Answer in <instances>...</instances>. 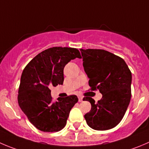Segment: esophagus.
Wrapping results in <instances>:
<instances>
[{
    "instance_id": "34e87169",
    "label": "esophagus",
    "mask_w": 149,
    "mask_h": 149,
    "mask_svg": "<svg viewBox=\"0 0 149 149\" xmlns=\"http://www.w3.org/2000/svg\"><path fill=\"white\" fill-rule=\"evenodd\" d=\"M78 101L80 102H83V97H82V96H80V95H79L78 96Z\"/></svg>"
}]
</instances>
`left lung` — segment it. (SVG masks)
<instances>
[{
  "instance_id": "obj_1",
  "label": "left lung",
  "mask_w": 149,
  "mask_h": 149,
  "mask_svg": "<svg viewBox=\"0 0 149 149\" xmlns=\"http://www.w3.org/2000/svg\"><path fill=\"white\" fill-rule=\"evenodd\" d=\"M83 67L88 77L91 91H100L98 102L86 97L91 104L84 116L86 123L95 130H107L122 120L131 100L132 73L123 58L104 49H80Z\"/></svg>"
}]
</instances>
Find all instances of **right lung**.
<instances>
[{"mask_svg":"<svg viewBox=\"0 0 149 149\" xmlns=\"http://www.w3.org/2000/svg\"><path fill=\"white\" fill-rule=\"evenodd\" d=\"M80 58L76 48L53 47L35 56L23 69L18 91L19 107L30 122L45 132L64 128L70 110L78 102L76 95L52 102L51 86L63 83V68L71 60Z\"/></svg>","mask_w":149,"mask_h":149,"instance_id":"1","label":"right lung"}]
</instances>
